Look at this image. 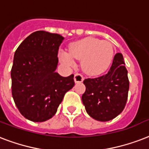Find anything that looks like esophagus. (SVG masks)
I'll return each mask as SVG.
<instances>
[{
	"instance_id": "esophagus-1",
	"label": "esophagus",
	"mask_w": 149,
	"mask_h": 149,
	"mask_svg": "<svg viewBox=\"0 0 149 149\" xmlns=\"http://www.w3.org/2000/svg\"><path fill=\"white\" fill-rule=\"evenodd\" d=\"M84 77H83L82 75L79 74V73H76L74 76V81L76 84L77 83H81L84 81Z\"/></svg>"
}]
</instances>
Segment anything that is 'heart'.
Listing matches in <instances>:
<instances>
[{"instance_id":"obj_1","label":"heart","mask_w":149,"mask_h":149,"mask_svg":"<svg viewBox=\"0 0 149 149\" xmlns=\"http://www.w3.org/2000/svg\"><path fill=\"white\" fill-rule=\"evenodd\" d=\"M111 42L95 37H86L70 44L69 52L60 51V62L68 68L76 66L75 60L81 61V68L90 76H98L105 72L114 57Z\"/></svg>"}]
</instances>
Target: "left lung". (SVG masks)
I'll return each instance as SVG.
<instances>
[{"instance_id": "1", "label": "left lung", "mask_w": 149, "mask_h": 149, "mask_svg": "<svg viewBox=\"0 0 149 149\" xmlns=\"http://www.w3.org/2000/svg\"><path fill=\"white\" fill-rule=\"evenodd\" d=\"M121 53L116 54L109 72L102 77L85 79L82 102L88 115L105 122L120 115L128 97L127 70Z\"/></svg>"}]
</instances>
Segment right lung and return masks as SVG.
I'll list each match as a JSON object with an SVG mask.
<instances>
[{"label": "right lung", "mask_w": 149, "mask_h": 149, "mask_svg": "<svg viewBox=\"0 0 149 149\" xmlns=\"http://www.w3.org/2000/svg\"><path fill=\"white\" fill-rule=\"evenodd\" d=\"M63 40L59 34L36 31L15 52L12 97L20 113L33 122H44L54 116L65 94L75 84L73 74L63 77L55 72Z\"/></svg>", "instance_id": "obj_1"}]
</instances>
